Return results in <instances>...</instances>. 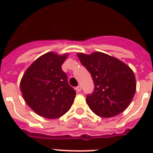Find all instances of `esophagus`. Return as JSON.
I'll use <instances>...</instances> for the list:
<instances>
[{
    "instance_id": "1",
    "label": "esophagus",
    "mask_w": 153,
    "mask_h": 153,
    "mask_svg": "<svg viewBox=\"0 0 153 153\" xmlns=\"http://www.w3.org/2000/svg\"><path fill=\"white\" fill-rule=\"evenodd\" d=\"M75 90H76L77 92H80V91H82V87H81V86H77L76 88H75Z\"/></svg>"
}]
</instances>
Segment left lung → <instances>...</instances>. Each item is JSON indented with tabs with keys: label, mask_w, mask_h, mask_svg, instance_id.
<instances>
[{
	"label": "left lung",
	"mask_w": 153,
	"mask_h": 153,
	"mask_svg": "<svg viewBox=\"0 0 153 153\" xmlns=\"http://www.w3.org/2000/svg\"><path fill=\"white\" fill-rule=\"evenodd\" d=\"M78 57L94 83V92L86 99L91 110L102 117L122 113L133 100L137 88L132 69L117 58L99 51L91 55L78 53Z\"/></svg>",
	"instance_id": "left-lung-1"
}]
</instances>
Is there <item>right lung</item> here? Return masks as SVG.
I'll return each mask as SVG.
<instances>
[{
	"label": "right lung",
	"mask_w": 153,
	"mask_h": 153,
	"mask_svg": "<svg viewBox=\"0 0 153 153\" xmlns=\"http://www.w3.org/2000/svg\"><path fill=\"white\" fill-rule=\"evenodd\" d=\"M67 55L51 51L41 55L26 70L21 79L23 98L36 114L43 117H60L74 102L76 92L62 70Z\"/></svg>",
	"instance_id": "add662e5"
}]
</instances>
